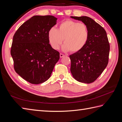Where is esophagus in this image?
Masks as SVG:
<instances>
[{
  "instance_id": "1",
  "label": "esophagus",
  "mask_w": 122,
  "mask_h": 122,
  "mask_svg": "<svg viewBox=\"0 0 122 122\" xmlns=\"http://www.w3.org/2000/svg\"><path fill=\"white\" fill-rule=\"evenodd\" d=\"M64 56H65V55H63V54H62V53H60V58L63 57Z\"/></svg>"
}]
</instances>
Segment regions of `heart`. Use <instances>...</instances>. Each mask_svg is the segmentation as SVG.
<instances>
[{
  "mask_svg": "<svg viewBox=\"0 0 122 122\" xmlns=\"http://www.w3.org/2000/svg\"><path fill=\"white\" fill-rule=\"evenodd\" d=\"M89 30L87 25L70 20L61 23L58 29L51 28L48 32V39L54 49H58L63 39L64 51L72 52L80 51L85 47L89 39Z\"/></svg>",
  "mask_w": 122,
  "mask_h": 122,
  "instance_id": "b5f03b06",
  "label": "heart"
}]
</instances>
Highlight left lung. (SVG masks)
<instances>
[{
	"label": "left lung",
	"instance_id": "8db88e82",
	"mask_svg": "<svg viewBox=\"0 0 122 122\" xmlns=\"http://www.w3.org/2000/svg\"><path fill=\"white\" fill-rule=\"evenodd\" d=\"M83 22L89 30L87 43L80 51L70 56L71 72L76 80L87 84L95 81L109 62L110 44L106 31L88 16H71Z\"/></svg>",
	"mask_w": 122,
	"mask_h": 122
}]
</instances>
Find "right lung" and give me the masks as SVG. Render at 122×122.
Segmentation results:
<instances>
[{
	"instance_id": "obj_1",
	"label": "right lung",
	"mask_w": 122,
	"mask_h": 122,
	"mask_svg": "<svg viewBox=\"0 0 122 122\" xmlns=\"http://www.w3.org/2000/svg\"><path fill=\"white\" fill-rule=\"evenodd\" d=\"M52 15H35L25 22L13 36L11 55L16 73L33 84L49 78L60 53L51 46L48 32L56 24Z\"/></svg>"
}]
</instances>
